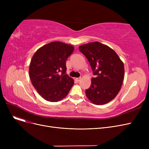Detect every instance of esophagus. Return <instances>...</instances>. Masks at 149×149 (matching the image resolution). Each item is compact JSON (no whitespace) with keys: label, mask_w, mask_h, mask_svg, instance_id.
Wrapping results in <instances>:
<instances>
[{"label":"esophagus","mask_w":149,"mask_h":149,"mask_svg":"<svg viewBox=\"0 0 149 149\" xmlns=\"http://www.w3.org/2000/svg\"><path fill=\"white\" fill-rule=\"evenodd\" d=\"M80 79H81V77H79V78H76L75 79V80H76V81H77V82H79V81H80Z\"/></svg>","instance_id":"34e87169"}]
</instances>
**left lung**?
I'll list each match as a JSON object with an SVG mask.
<instances>
[{"instance_id": "1", "label": "left lung", "mask_w": 149, "mask_h": 149, "mask_svg": "<svg viewBox=\"0 0 149 149\" xmlns=\"http://www.w3.org/2000/svg\"><path fill=\"white\" fill-rule=\"evenodd\" d=\"M79 49L86 57L96 76L86 95L94 104L110 102L120 91L124 76V63L117 53L105 45L96 42L80 46Z\"/></svg>"}]
</instances>
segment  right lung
Wrapping results in <instances>:
<instances>
[{
	"label": "right lung",
	"mask_w": 149,
	"mask_h": 149,
	"mask_svg": "<svg viewBox=\"0 0 149 149\" xmlns=\"http://www.w3.org/2000/svg\"><path fill=\"white\" fill-rule=\"evenodd\" d=\"M74 47L60 42L45 45L35 53L29 74L33 87L45 100L58 102L65 97L74 84L68 75L66 61Z\"/></svg>",
	"instance_id": "obj_1"
}]
</instances>
